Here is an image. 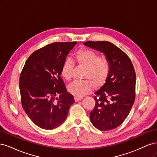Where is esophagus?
I'll return each instance as SVG.
<instances>
[{
  "instance_id": "obj_1",
  "label": "esophagus",
  "mask_w": 157,
  "mask_h": 157,
  "mask_svg": "<svg viewBox=\"0 0 157 157\" xmlns=\"http://www.w3.org/2000/svg\"><path fill=\"white\" fill-rule=\"evenodd\" d=\"M82 99V97H80V96H75V101H78L80 99Z\"/></svg>"
}]
</instances>
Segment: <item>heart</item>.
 Wrapping results in <instances>:
<instances>
[{"label":"heart","mask_w":157,"mask_h":157,"mask_svg":"<svg viewBox=\"0 0 157 157\" xmlns=\"http://www.w3.org/2000/svg\"><path fill=\"white\" fill-rule=\"evenodd\" d=\"M75 61L79 65L86 67L83 77L88 80H75L69 87V92L75 96L82 97L91 91L94 84L96 86L105 83L111 71V63L107 58L92 50L79 49L75 53ZM74 62L70 58L64 60L61 67V75L66 80L73 77Z\"/></svg>","instance_id":"b5f03b06"}]
</instances>
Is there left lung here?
<instances>
[{"mask_svg": "<svg viewBox=\"0 0 157 157\" xmlns=\"http://www.w3.org/2000/svg\"><path fill=\"white\" fill-rule=\"evenodd\" d=\"M84 44L103 52L111 63V71L103 86L95 92L96 104L90 117L101 131L115 129L125 121L136 98V72L124 52L107 41H87Z\"/></svg>", "mask_w": 157, "mask_h": 157, "instance_id": "8db88e82", "label": "left lung"}]
</instances>
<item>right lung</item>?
<instances>
[{"label": "right lung", "mask_w": 157, "mask_h": 157, "mask_svg": "<svg viewBox=\"0 0 157 157\" xmlns=\"http://www.w3.org/2000/svg\"><path fill=\"white\" fill-rule=\"evenodd\" d=\"M77 42H54L33 52L20 77L21 105L39 127L52 130L67 118L75 102L61 77V67Z\"/></svg>", "instance_id": "obj_1"}]
</instances>
